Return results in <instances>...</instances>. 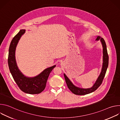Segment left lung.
<instances>
[{
	"mask_svg": "<svg viewBox=\"0 0 120 120\" xmlns=\"http://www.w3.org/2000/svg\"><path fill=\"white\" fill-rule=\"evenodd\" d=\"M100 39V40L101 42L102 47H103V64H102V67L101 69V72L96 82L93 85V86L90 88L88 89H83L77 87L73 84L71 81L69 79L66 75L64 74V77L65 80L67 85L68 88L74 94L76 95H85L90 93H91L94 91H95L102 83V81H103L104 77L105 76L107 67L108 66L109 63V56L107 53V50L106 48V43L105 42L104 38H101L100 37L98 36L97 37L96 40H98Z\"/></svg>",
	"mask_w": 120,
	"mask_h": 120,
	"instance_id": "1",
	"label": "left lung"
}]
</instances>
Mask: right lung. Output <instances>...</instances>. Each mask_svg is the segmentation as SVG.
<instances>
[{"instance_id":"1","label":"right lung","mask_w":120,"mask_h":120,"mask_svg":"<svg viewBox=\"0 0 120 120\" xmlns=\"http://www.w3.org/2000/svg\"><path fill=\"white\" fill-rule=\"evenodd\" d=\"M25 32V30H20L11 42L8 56L9 69L14 81L22 91L31 94H38L44 90L48 76L56 65L46 68L39 75L34 77H27L23 75L16 65L15 50L19 40Z\"/></svg>"}]
</instances>
